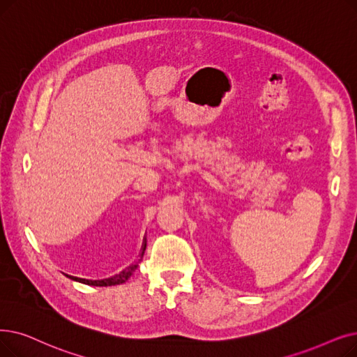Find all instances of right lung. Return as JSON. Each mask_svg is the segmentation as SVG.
<instances>
[{
  "label": "right lung",
  "mask_w": 357,
  "mask_h": 357,
  "mask_svg": "<svg viewBox=\"0 0 357 357\" xmlns=\"http://www.w3.org/2000/svg\"><path fill=\"white\" fill-rule=\"evenodd\" d=\"M144 251H146V243L143 245V251L140 254V259H138L137 262H134V264H131L128 268L123 270L122 273L114 275V277H109V278H105V280H87V278H80V277H74V275H70V274H66L68 278H71V280H75V282H80V283H84V284H89V286H115V284H122L126 283L128 278L132 275V273L138 268V264H140V261L144 255Z\"/></svg>",
  "instance_id": "1"
}]
</instances>
